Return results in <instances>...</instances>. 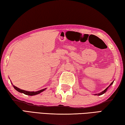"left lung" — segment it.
Returning a JSON list of instances; mask_svg holds the SVG:
<instances>
[{
    "mask_svg": "<svg viewBox=\"0 0 125 125\" xmlns=\"http://www.w3.org/2000/svg\"><path fill=\"white\" fill-rule=\"evenodd\" d=\"M113 82H112V83L110 84V85L109 86H108V87H107V88H106L103 91V92H101V93H99V94H95V95H103V94H104V93L106 92V90H107V89H108V88L109 87V86H110V85H112V84H113Z\"/></svg>",
    "mask_w": 125,
    "mask_h": 125,
    "instance_id": "obj_1",
    "label": "left lung"
}]
</instances>
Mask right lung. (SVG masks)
I'll use <instances>...</instances> for the list:
<instances>
[{"label": "right lung", "mask_w": 125, "mask_h": 125, "mask_svg": "<svg viewBox=\"0 0 125 125\" xmlns=\"http://www.w3.org/2000/svg\"><path fill=\"white\" fill-rule=\"evenodd\" d=\"M12 86H13V87L15 89L18 91V92H20V93H24V94L27 95H30V96L35 95L39 94H40V93H41V92H43V91L45 90V89H46V88H45V89H41L40 90L37 91V92H28V91H26V90H24L20 89L18 88V87H16V86H14L12 84Z\"/></svg>", "instance_id": "right-lung-1"}]
</instances>
